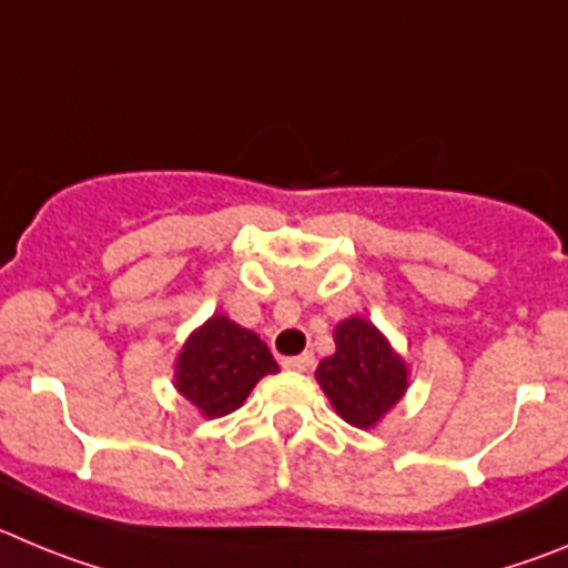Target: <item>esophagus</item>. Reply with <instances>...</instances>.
I'll return each mask as SVG.
<instances>
[{
	"mask_svg": "<svg viewBox=\"0 0 568 568\" xmlns=\"http://www.w3.org/2000/svg\"><path fill=\"white\" fill-rule=\"evenodd\" d=\"M285 371H311L314 367V354H300V356H288L283 359Z\"/></svg>",
	"mask_w": 568,
	"mask_h": 568,
	"instance_id": "1",
	"label": "esophagus"
}]
</instances>
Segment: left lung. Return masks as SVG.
Wrapping results in <instances>:
<instances>
[{
  "instance_id": "1",
  "label": "left lung",
  "mask_w": 568,
  "mask_h": 568,
  "mask_svg": "<svg viewBox=\"0 0 568 568\" xmlns=\"http://www.w3.org/2000/svg\"><path fill=\"white\" fill-rule=\"evenodd\" d=\"M336 354L322 359L316 382L331 405L354 427H373L407 390L405 362L371 322L345 320L334 331Z\"/></svg>"
}]
</instances>
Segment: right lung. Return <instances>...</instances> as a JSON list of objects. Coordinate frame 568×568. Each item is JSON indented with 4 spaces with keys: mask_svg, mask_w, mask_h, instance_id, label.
Instances as JSON below:
<instances>
[{
    "mask_svg": "<svg viewBox=\"0 0 568 568\" xmlns=\"http://www.w3.org/2000/svg\"><path fill=\"white\" fill-rule=\"evenodd\" d=\"M277 371L272 351L257 334L226 316H212L183 345L175 385L203 416L217 418L237 410L265 373Z\"/></svg>",
    "mask_w": 568,
    "mask_h": 568,
    "instance_id": "1",
    "label": "right lung"
}]
</instances>
